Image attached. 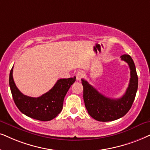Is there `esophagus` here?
<instances>
[{"label": "esophagus", "instance_id": "1", "mask_svg": "<svg viewBox=\"0 0 150 150\" xmlns=\"http://www.w3.org/2000/svg\"><path fill=\"white\" fill-rule=\"evenodd\" d=\"M84 77V73L83 71H79L76 74V79L77 81H81V79Z\"/></svg>", "mask_w": 150, "mask_h": 150}]
</instances>
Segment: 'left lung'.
I'll return each instance as SVG.
<instances>
[{
  "label": "left lung",
  "instance_id": "8db88e82",
  "mask_svg": "<svg viewBox=\"0 0 150 150\" xmlns=\"http://www.w3.org/2000/svg\"><path fill=\"white\" fill-rule=\"evenodd\" d=\"M120 57L129 66L131 77L128 88L121 98L112 99L105 97L88 81L81 79L85 107L88 114L98 121H113L124 116L129 111L135 99L138 89V75L135 64L129 54H123Z\"/></svg>",
  "mask_w": 150,
  "mask_h": 150
}]
</instances>
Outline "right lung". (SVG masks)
I'll return each mask as SVG.
<instances>
[{"label": "right lung", "mask_w": 150, "mask_h": 150, "mask_svg": "<svg viewBox=\"0 0 150 150\" xmlns=\"http://www.w3.org/2000/svg\"><path fill=\"white\" fill-rule=\"evenodd\" d=\"M13 67L9 73V83L15 105L27 116L41 121L54 118L63 109L64 97L76 77L60 79L49 91L40 97L33 98L23 95L18 90L13 79Z\"/></svg>", "instance_id": "1"}]
</instances>
